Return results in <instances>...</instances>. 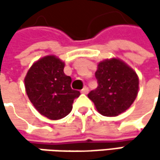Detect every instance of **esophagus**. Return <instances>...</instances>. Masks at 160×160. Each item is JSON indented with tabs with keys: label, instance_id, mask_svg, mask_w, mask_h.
Listing matches in <instances>:
<instances>
[{
	"label": "esophagus",
	"instance_id": "1",
	"mask_svg": "<svg viewBox=\"0 0 160 160\" xmlns=\"http://www.w3.org/2000/svg\"><path fill=\"white\" fill-rule=\"evenodd\" d=\"M81 92H82V93H88V92H89V88H88V87L83 88V89L81 90Z\"/></svg>",
	"mask_w": 160,
	"mask_h": 160
}]
</instances>
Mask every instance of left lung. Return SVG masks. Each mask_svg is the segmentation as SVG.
<instances>
[{
  "label": "left lung",
  "mask_w": 160,
  "mask_h": 160,
  "mask_svg": "<svg viewBox=\"0 0 160 160\" xmlns=\"http://www.w3.org/2000/svg\"><path fill=\"white\" fill-rule=\"evenodd\" d=\"M98 86L88 93L100 114L115 117L126 111L138 93L136 73L122 61L113 58L98 64Z\"/></svg>",
  "instance_id": "left-lung-1"
}]
</instances>
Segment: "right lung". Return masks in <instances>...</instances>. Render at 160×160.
<instances>
[{"label":"right lung","instance_id":"obj_1","mask_svg":"<svg viewBox=\"0 0 160 160\" xmlns=\"http://www.w3.org/2000/svg\"><path fill=\"white\" fill-rule=\"evenodd\" d=\"M65 64L53 55L45 56L28 70L25 78L27 94L35 108L50 119L68 116L80 96L71 88V78L64 73Z\"/></svg>","mask_w":160,"mask_h":160}]
</instances>
